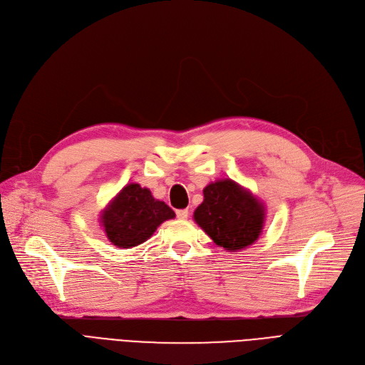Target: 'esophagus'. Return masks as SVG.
<instances>
[{
	"label": "esophagus",
	"mask_w": 365,
	"mask_h": 365,
	"mask_svg": "<svg viewBox=\"0 0 365 365\" xmlns=\"http://www.w3.org/2000/svg\"><path fill=\"white\" fill-rule=\"evenodd\" d=\"M177 217H178L180 220H185V218L188 217V210H178V211H177Z\"/></svg>",
	"instance_id": "obj_1"
}]
</instances>
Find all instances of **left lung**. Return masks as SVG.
Wrapping results in <instances>:
<instances>
[{
	"instance_id": "left-lung-1",
	"label": "left lung",
	"mask_w": 365,
	"mask_h": 365,
	"mask_svg": "<svg viewBox=\"0 0 365 365\" xmlns=\"http://www.w3.org/2000/svg\"><path fill=\"white\" fill-rule=\"evenodd\" d=\"M195 221L225 251L244 250L262 235L266 211L250 190L232 180H220L203 188V202Z\"/></svg>"
}]
</instances>
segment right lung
I'll return each mask as SVG.
<instances>
[{
  "label": "right lung",
  "instance_id": "add662e5",
  "mask_svg": "<svg viewBox=\"0 0 365 365\" xmlns=\"http://www.w3.org/2000/svg\"><path fill=\"white\" fill-rule=\"evenodd\" d=\"M173 217L175 212L165 202L154 199L148 188L132 182L108 203L101 222L113 245L132 248L150 239L163 221Z\"/></svg>",
  "mask_w": 365,
  "mask_h": 365
}]
</instances>
